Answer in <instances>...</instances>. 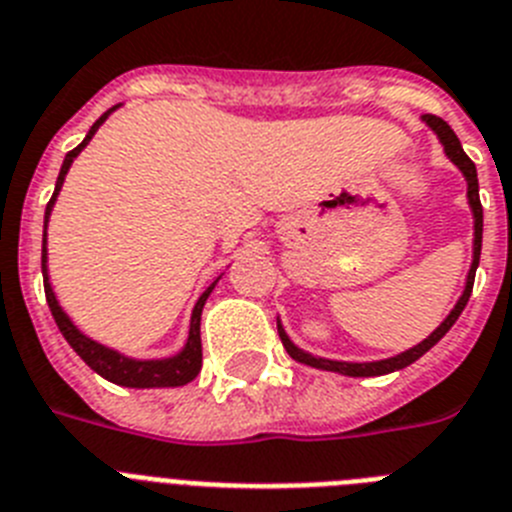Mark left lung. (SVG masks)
<instances>
[{
  "label": "left lung",
  "mask_w": 512,
  "mask_h": 512,
  "mask_svg": "<svg viewBox=\"0 0 512 512\" xmlns=\"http://www.w3.org/2000/svg\"><path fill=\"white\" fill-rule=\"evenodd\" d=\"M425 123H428V126L433 128L435 133H438V139H441V144H443V149H446L448 159H451V162L456 164V167H459L461 172H464L466 185H469L466 195H469V206H471V211H474V260H471L469 275H466V288H464V293H461L459 304L453 306L451 314H448V317L443 319L441 327H438V330H435L433 335L428 337V340H422L420 345L410 348V350H407V353H399V355H394V358H386V361H373V363L327 361V358H317V355L304 353V350H299V348H296V345H293L291 340H288V335H286V332H283L281 324H278V335H281L283 348L288 350V355H291L293 361L304 363V366L322 368V371L345 373V376H384V373L399 371V368L410 366V363H415L417 358H422V355H425L430 348H433L435 342L441 340V337L446 335L448 330H451L453 324H456V319L461 317V311H464L466 301H469V296H471V288H474V273H477L479 255H482V203H479L477 167H474V162H471V159L466 157V151L461 149V141L456 139V133L451 131V126H448V123L443 121V118H438V115H425Z\"/></svg>",
  "instance_id": "left-lung-1"
}]
</instances>
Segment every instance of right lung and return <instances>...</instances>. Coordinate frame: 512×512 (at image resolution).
<instances>
[{"label": "right lung", "instance_id": "right-lung-1", "mask_svg": "<svg viewBox=\"0 0 512 512\" xmlns=\"http://www.w3.org/2000/svg\"><path fill=\"white\" fill-rule=\"evenodd\" d=\"M115 108H118V105H115ZM115 108H110L108 113L100 115V118L95 121V126L90 128V133H87V139H84L77 149H71L69 154H66L64 164H61L59 180H56V190H53L51 201H48V206H46V224H48V216H51L53 201H56V195H59L61 185H64V177H66V172H69L71 162H74V157H77L79 151L87 146V141L95 136V131L102 126V121H105V118H108ZM41 268H43V288H46L48 309H51L53 319H56V324H59L61 335L66 337V342H69L71 348L77 350L79 358H82V361L87 363L92 371L100 373L102 379L113 381V384H118V386H131V389H151V386H182V384H188V381H193L195 376L201 373V366H203L201 311H203V304H206V299H208V293H211L213 286H216V281H213L211 286L203 291V296L198 299V304H195L193 317H190V335H188V342H185V348H182V353H177L175 358H167V361H131V358H126V355L115 353V350H108L105 345H97V342L90 340V337H84L82 332H79L77 327L71 324V319L66 317L64 311H61L59 301H56V296H53V291H51V283H48L46 239H43Z\"/></svg>", "mask_w": 512, "mask_h": 512}]
</instances>
